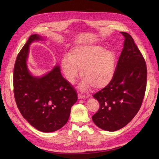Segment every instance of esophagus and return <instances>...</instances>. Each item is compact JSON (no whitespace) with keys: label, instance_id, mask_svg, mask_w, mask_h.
Segmentation results:
<instances>
[{"label":"esophagus","instance_id":"esophagus-1","mask_svg":"<svg viewBox=\"0 0 159 159\" xmlns=\"http://www.w3.org/2000/svg\"><path fill=\"white\" fill-rule=\"evenodd\" d=\"M85 98H86L85 95H82V94H81V93H78V98L79 99H84Z\"/></svg>","mask_w":159,"mask_h":159}]
</instances>
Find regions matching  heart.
Returning a JSON list of instances; mask_svg holds the SVG:
<instances>
[{"instance_id": "obj_1", "label": "heart", "mask_w": 159, "mask_h": 159, "mask_svg": "<svg viewBox=\"0 0 159 159\" xmlns=\"http://www.w3.org/2000/svg\"><path fill=\"white\" fill-rule=\"evenodd\" d=\"M116 57L114 52L97 45H81L74 47L69 56H64L61 61L66 78L74 84L80 74L83 80L80 84L82 91L91 86L102 89L110 84L115 75Z\"/></svg>"}]
</instances>
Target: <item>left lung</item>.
<instances>
[{
    "label": "left lung",
    "mask_w": 159,
    "mask_h": 159,
    "mask_svg": "<svg viewBox=\"0 0 159 159\" xmlns=\"http://www.w3.org/2000/svg\"><path fill=\"white\" fill-rule=\"evenodd\" d=\"M121 34L124 47L114 78L107 87L93 95L99 108L92 120L98 127L107 131H117L131 121L141 108L147 87L145 60L131 36Z\"/></svg>",
    "instance_id": "left-lung-1"
}]
</instances>
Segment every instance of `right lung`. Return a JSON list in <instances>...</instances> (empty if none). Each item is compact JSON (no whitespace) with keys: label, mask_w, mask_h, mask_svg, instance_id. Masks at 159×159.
I'll return each instance as SVG.
<instances>
[{"label":"right lung","mask_w":159,"mask_h":159,"mask_svg":"<svg viewBox=\"0 0 159 159\" xmlns=\"http://www.w3.org/2000/svg\"><path fill=\"white\" fill-rule=\"evenodd\" d=\"M42 40L39 35H31L18 53L13 73L14 95L23 117L36 129L49 133L68 122L78 94L62 76L58 66L41 78L30 74L26 64L29 46Z\"/></svg>","instance_id":"obj_1"}]
</instances>
